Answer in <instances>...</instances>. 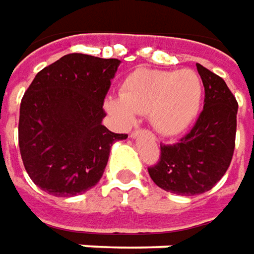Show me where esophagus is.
Listing matches in <instances>:
<instances>
[{"label":"esophagus","mask_w":254,"mask_h":254,"mask_svg":"<svg viewBox=\"0 0 254 254\" xmlns=\"http://www.w3.org/2000/svg\"><path fill=\"white\" fill-rule=\"evenodd\" d=\"M140 134H141V130H135V131H133V133H131V138H137Z\"/></svg>","instance_id":"obj_1"}]
</instances>
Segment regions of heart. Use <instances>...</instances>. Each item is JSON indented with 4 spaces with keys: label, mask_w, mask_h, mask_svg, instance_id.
I'll return each instance as SVG.
<instances>
[{
    "label": "heart",
    "mask_w": 254,
    "mask_h": 254,
    "mask_svg": "<svg viewBox=\"0 0 254 254\" xmlns=\"http://www.w3.org/2000/svg\"><path fill=\"white\" fill-rule=\"evenodd\" d=\"M203 84L193 70L140 68L126 77L120 94L106 98V110L123 127H131L138 113L163 135H177L196 119Z\"/></svg>",
    "instance_id": "heart-1"
}]
</instances>
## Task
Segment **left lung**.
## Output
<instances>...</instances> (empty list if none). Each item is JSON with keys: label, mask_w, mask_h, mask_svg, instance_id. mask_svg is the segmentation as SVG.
Instances as JSON below:
<instances>
[{"label": "left lung", "mask_w": 254, "mask_h": 254, "mask_svg": "<svg viewBox=\"0 0 254 254\" xmlns=\"http://www.w3.org/2000/svg\"><path fill=\"white\" fill-rule=\"evenodd\" d=\"M204 107L194 127L171 146H161L157 166L148 174L160 189L179 196L209 191L230 166L235 151L237 101L224 80L203 65Z\"/></svg>", "instance_id": "left-lung-1"}]
</instances>
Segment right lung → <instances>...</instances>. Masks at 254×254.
Here are the masks:
<instances>
[{
    "mask_svg": "<svg viewBox=\"0 0 254 254\" xmlns=\"http://www.w3.org/2000/svg\"><path fill=\"white\" fill-rule=\"evenodd\" d=\"M120 63L67 54L40 71L22 97L21 157L32 182L48 194L71 197L94 187L111 146L127 138L103 126V103Z\"/></svg>",
    "mask_w": 254,
    "mask_h": 254,
    "instance_id": "1",
    "label": "right lung"
}]
</instances>
